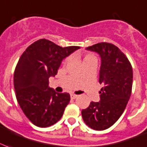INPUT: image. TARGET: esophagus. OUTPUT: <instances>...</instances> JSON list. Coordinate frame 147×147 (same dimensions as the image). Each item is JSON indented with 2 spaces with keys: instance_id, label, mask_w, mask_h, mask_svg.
Here are the masks:
<instances>
[{
  "instance_id": "34e87169",
  "label": "esophagus",
  "mask_w": 147,
  "mask_h": 147,
  "mask_svg": "<svg viewBox=\"0 0 147 147\" xmlns=\"http://www.w3.org/2000/svg\"><path fill=\"white\" fill-rule=\"evenodd\" d=\"M77 97H78L77 95H75V94H71V98H72V99H75V98H76Z\"/></svg>"
}]
</instances>
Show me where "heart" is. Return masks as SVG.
<instances>
[{
    "label": "heart",
    "mask_w": 147,
    "mask_h": 147,
    "mask_svg": "<svg viewBox=\"0 0 147 147\" xmlns=\"http://www.w3.org/2000/svg\"><path fill=\"white\" fill-rule=\"evenodd\" d=\"M96 59V57L93 55H91V54H88V55H86L85 57H84V61H87V60H90V59Z\"/></svg>",
    "instance_id": "b5f03b06"
}]
</instances>
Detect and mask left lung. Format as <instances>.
I'll list each match as a JSON object with an SVG mask.
<instances>
[{
    "mask_svg": "<svg viewBox=\"0 0 147 147\" xmlns=\"http://www.w3.org/2000/svg\"><path fill=\"white\" fill-rule=\"evenodd\" d=\"M99 55L101 65L99 83L100 101L91 102L82 110L84 122L95 130L109 128L118 120L130 98L133 69L126 55L113 44L101 42L86 48Z\"/></svg>",
    "mask_w": 147,
    "mask_h": 147,
    "instance_id": "left-lung-1",
    "label": "left lung"
}]
</instances>
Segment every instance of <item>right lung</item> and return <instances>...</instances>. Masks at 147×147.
Wrapping results in <instances>:
<instances>
[{
  "label": "right lung",
  "instance_id": "right-lung-1",
  "mask_svg": "<svg viewBox=\"0 0 147 147\" xmlns=\"http://www.w3.org/2000/svg\"><path fill=\"white\" fill-rule=\"evenodd\" d=\"M79 49L40 39L21 56L14 74V90L19 106L34 125L49 127L61 118L70 95L56 92L49 87V78L57 75L63 59Z\"/></svg>",
  "mask_w": 147,
  "mask_h": 147
}]
</instances>
